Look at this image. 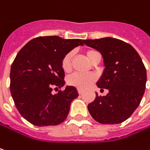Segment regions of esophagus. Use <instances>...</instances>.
Here are the masks:
<instances>
[{"instance_id": "34e87169", "label": "esophagus", "mask_w": 150, "mask_h": 150, "mask_svg": "<svg viewBox=\"0 0 150 150\" xmlns=\"http://www.w3.org/2000/svg\"><path fill=\"white\" fill-rule=\"evenodd\" d=\"M78 92H79V95H82V94L83 93V91H82V90H79V89L78 90Z\"/></svg>"}]
</instances>
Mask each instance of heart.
I'll list each match as a JSON object with an SVG mask.
<instances>
[{
    "instance_id": "1",
    "label": "heart",
    "mask_w": 150,
    "mask_h": 150,
    "mask_svg": "<svg viewBox=\"0 0 150 150\" xmlns=\"http://www.w3.org/2000/svg\"><path fill=\"white\" fill-rule=\"evenodd\" d=\"M99 54L98 52L95 50H88L86 52V55L91 60V62L94 60V59ZM73 58V52L67 53L62 59L61 61V67L63 71L66 72H68L71 69V61ZM96 79V76L92 73H79V72H75L71 75H70L67 79L68 84L74 86L78 89L84 90L88 88L91 84H92Z\"/></svg>"
}]
</instances>
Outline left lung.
Segmentation results:
<instances>
[{
  "label": "left lung",
  "instance_id": "1",
  "mask_svg": "<svg viewBox=\"0 0 150 150\" xmlns=\"http://www.w3.org/2000/svg\"><path fill=\"white\" fill-rule=\"evenodd\" d=\"M84 44L102 54L105 68L96 85L107 89L88 105L92 118L101 124H120L126 120L139 106L144 94L147 73L135 48L120 39H87Z\"/></svg>",
  "mask_w": 150,
  "mask_h": 150
}]
</instances>
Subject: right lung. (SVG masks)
I'll return each instance as SVG.
<instances>
[{"mask_svg": "<svg viewBox=\"0 0 150 150\" xmlns=\"http://www.w3.org/2000/svg\"><path fill=\"white\" fill-rule=\"evenodd\" d=\"M82 39H63L57 36L30 40L19 50L10 72V91L19 113L34 125L62 123L71 102L79 96L74 86L53 95L54 88L65 84L61 67L63 57L79 45Z\"/></svg>", "mask_w": 150, "mask_h": 150, "instance_id": "1", "label": "right lung"}]
</instances>
